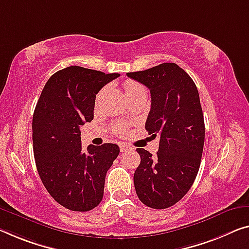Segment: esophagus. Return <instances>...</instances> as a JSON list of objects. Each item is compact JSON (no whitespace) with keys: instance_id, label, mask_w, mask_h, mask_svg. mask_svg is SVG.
<instances>
[{"instance_id":"1","label":"esophagus","mask_w":249,"mask_h":249,"mask_svg":"<svg viewBox=\"0 0 249 249\" xmlns=\"http://www.w3.org/2000/svg\"><path fill=\"white\" fill-rule=\"evenodd\" d=\"M120 148H121V152H126V151L131 150V146H128L127 144H125V143H121Z\"/></svg>"}]
</instances>
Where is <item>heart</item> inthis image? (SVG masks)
Here are the masks:
<instances>
[{
	"label": "heart",
	"instance_id": "heart-1",
	"mask_svg": "<svg viewBox=\"0 0 249 249\" xmlns=\"http://www.w3.org/2000/svg\"><path fill=\"white\" fill-rule=\"evenodd\" d=\"M140 88H143L142 85L135 83V81L133 80H128L126 81L125 85H124V89H125V94H128V92H132L136 90V89H140ZM114 131L116 134H120V135H123L125 134L126 132H127V126L125 124H117L114 126Z\"/></svg>",
	"mask_w": 249,
	"mask_h": 249
}]
</instances>
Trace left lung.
Listing matches in <instances>:
<instances>
[{
    "label": "left lung",
    "instance_id": "8db88e82",
    "mask_svg": "<svg viewBox=\"0 0 249 249\" xmlns=\"http://www.w3.org/2000/svg\"><path fill=\"white\" fill-rule=\"evenodd\" d=\"M126 75L150 89L145 129L152 137H160L157 158L136 148L141 157L134 173L136 195L145 206L165 209L190 190L200 168L205 121L198 89L173 62Z\"/></svg>",
    "mask_w": 249,
    "mask_h": 249
}]
</instances>
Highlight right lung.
<instances>
[{"label": "right lung", "mask_w": 249, "mask_h": 249, "mask_svg": "<svg viewBox=\"0 0 249 249\" xmlns=\"http://www.w3.org/2000/svg\"><path fill=\"white\" fill-rule=\"evenodd\" d=\"M120 77L79 66L53 73L44 85L32 120L33 153L44 188L61 206L89 211L104 196L105 177L120 154L116 144L81 147L80 126L94 118L98 91Z\"/></svg>", "instance_id": "right-lung-1"}]
</instances>
